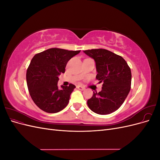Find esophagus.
Wrapping results in <instances>:
<instances>
[{"instance_id": "esophagus-1", "label": "esophagus", "mask_w": 160, "mask_h": 160, "mask_svg": "<svg viewBox=\"0 0 160 160\" xmlns=\"http://www.w3.org/2000/svg\"><path fill=\"white\" fill-rule=\"evenodd\" d=\"M77 88L78 89H79V90H81V91H83V90L85 89V88H84V87L80 86V85H77Z\"/></svg>"}]
</instances>
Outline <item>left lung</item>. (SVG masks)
Segmentation results:
<instances>
[{
  "mask_svg": "<svg viewBox=\"0 0 160 160\" xmlns=\"http://www.w3.org/2000/svg\"><path fill=\"white\" fill-rule=\"evenodd\" d=\"M93 59L98 74L96 79L103 83L102 89L88 100L94 113L108 115L118 110L126 99L131 89L132 72L122 57L108 50L99 49L83 51Z\"/></svg>",
  "mask_w": 160,
  "mask_h": 160,
  "instance_id": "1",
  "label": "left lung"
}]
</instances>
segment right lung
I'll list each match as a JSON object with an SVG mask.
<instances>
[{"label":"right lung","mask_w":160,"mask_h":160,"mask_svg":"<svg viewBox=\"0 0 160 160\" xmlns=\"http://www.w3.org/2000/svg\"><path fill=\"white\" fill-rule=\"evenodd\" d=\"M79 52L52 48L33 57L27 71V83L34 103L42 111L57 113L68 104L75 86L61 85L59 89L57 83L67 62Z\"/></svg>","instance_id":"1"}]
</instances>
